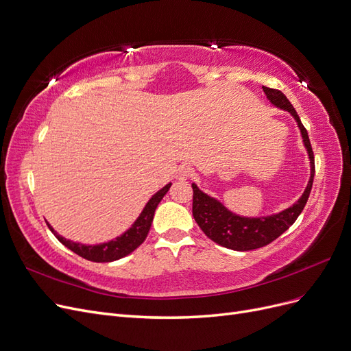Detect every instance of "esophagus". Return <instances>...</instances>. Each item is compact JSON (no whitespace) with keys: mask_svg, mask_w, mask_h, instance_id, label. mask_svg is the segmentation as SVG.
I'll return each mask as SVG.
<instances>
[{"mask_svg":"<svg viewBox=\"0 0 351 351\" xmlns=\"http://www.w3.org/2000/svg\"><path fill=\"white\" fill-rule=\"evenodd\" d=\"M192 173H193V171H192V167H191V166H188V165H182V166H180V167L178 169L176 178H178V179H180V180H185V179L191 178V176H192Z\"/></svg>","mask_w":351,"mask_h":351,"instance_id":"34e87169","label":"esophagus"}]
</instances>
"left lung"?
I'll return each mask as SVG.
<instances>
[{"mask_svg":"<svg viewBox=\"0 0 351 351\" xmlns=\"http://www.w3.org/2000/svg\"><path fill=\"white\" fill-rule=\"evenodd\" d=\"M266 98L271 106L288 111L293 120L296 121L302 136L304 146L308 153L309 159V180L308 185L301 195V198L293 202L287 210H282L276 214H270L265 217H244L230 211L227 206L208 193L202 192L197 184H192L193 189V202H192V214L195 218L199 228L205 232V236L211 239L214 243L223 245V247L247 252L261 249L267 245L274 240H276L280 234H283L300 217L304 206L309 198V192L313 189L315 163H314V152L311 147L308 132L301 123L295 108L289 99L285 97L283 93L278 89H271L263 86Z\"/></svg>","mask_w":351,"mask_h":351,"instance_id":"8db88e82","label":"left lung"}]
</instances>
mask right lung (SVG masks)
<instances>
[{"mask_svg":"<svg viewBox=\"0 0 351 351\" xmlns=\"http://www.w3.org/2000/svg\"><path fill=\"white\" fill-rule=\"evenodd\" d=\"M171 186H172V184L169 182L162 189L156 192L154 195H152V198L147 201L145 208L141 210L140 215L136 218V221L132 224V227L125 230L121 236L115 237L110 241H104L99 244L76 243L69 239H64L47 221L46 223H47L50 231L53 232L56 239L64 245V247H68L77 256L86 258V261L97 262V263H108V262L119 261V258H123L127 254L133 253L138 247V245L146 240L150 226L153 223L154 211H156V208H158L159 202L166 195V192Z\"/></svg>","mask_w":351,"mask_h":351,"instance_id":"add662e5","label":"right lung"}]
</instances>
